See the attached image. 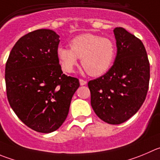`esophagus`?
I'll return each instance as SVG.
<instances>
[{
	"label": "esophagus",
	"mask_w": 160,
	"mask_h": 160,
	"mask_svg": "<svg viewBox=\"0 0 160 160\" xmlns=\"http://www.w3.org/2000/svg\"><path fill=\"white\" fill-rule=\"evenodd\" d=\"M79 82H80L81 86H85V85H86L87 82L86 80H83V79H79Z\"/></svg>",
	"instance_id": "esophagus-1"
}]
</instances>
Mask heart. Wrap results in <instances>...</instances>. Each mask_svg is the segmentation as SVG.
<instances>
[{
    "mask_svg": "<svg viewBox=\"0 0 160 160\" xmlns=\"http://www.w3.org/2000/svg\"><path fill=\"white\" fill-rule=\"evenodd\" d=\"M71 48L59 47L57 49L62 69L72 72L78 59H82L85 71L92 76L101 75L112 65L115 58V45L111 39L91 33L74 38L70 42Z\"/></svg>",
    "mask_w": 160,
    "mask_h": 160,
    "instance_id": "obj_1",
    "label": "heart"
}]
</instances>
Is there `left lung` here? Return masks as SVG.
I'll list each match as a JSON object with an SVG mask.
<instances>
[{
  "label": "left lung",
  "instance_id": "8db88e82",
  "mask_svg": "<svg viewBox=\"0 0 160 160\" xmlns=\"http://www.w3.org/2000/svg\"><path fill=\"white\" fill-rule=\"evenodd\" d=\"M117 55L106 74L88 86L91 105L105 122L122 123L138 112L147 96L150 65L142 42L122 27L114 29Z\"/></svg>",
  "mask_w": 160,
  "mask_h": 160
}]
</instances>
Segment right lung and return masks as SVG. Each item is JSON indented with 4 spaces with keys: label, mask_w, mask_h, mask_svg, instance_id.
<instances>
[{
    "label": "right lung",
    "mask_w": 160,
    "mask_h": 160,
    "mask_svg": "<svg viewBox=\"0 0 160 160\" xmlns=\"http://www.w3.org/2000/svg\"><path fill=\"white\" fill-rule=\"evenodd\" d=\"M60 36L40 29L18 40L5 65L6 92L19 119L32 130L51 133L68 115L78 79L63 74L57 49Z\"/></svg>",
    "instance_id": "1"
}]
</instances>
